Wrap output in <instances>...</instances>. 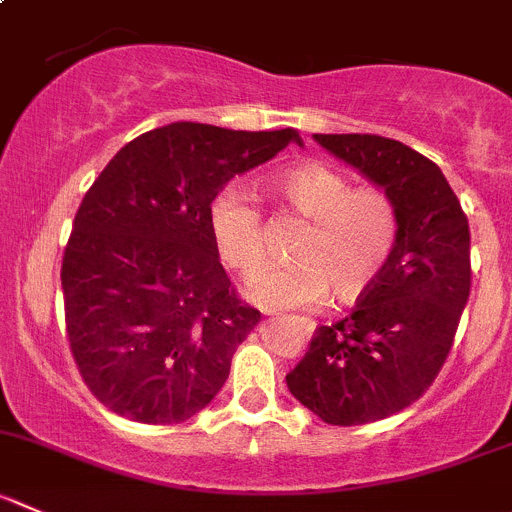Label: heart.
I'll return each instance as SVG.
<instances>
[{"mask_svg":"<svg viewBox=\"0 0 512 512\" xmlns=\"http://www.w3.org/2000/svg\"><path fill=\"white\" fill-rule=\"evenodd\" d=\"M287 205L307 220L292 245L297 260L267 265L245 292L267 310L320 305L330 287L337 300L365 295L388 267L400 235L398 207L377 187H355L335 167L302 162L275 177ZM210 232L222 260L252 272L265 260V220L245 182H230L210 205Z\"/></svg>","mask_w":512,"mask_h":512,"instance_id":"1","label":"heart"}]
</instances>
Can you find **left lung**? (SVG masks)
<instances>
[{"mask_svg": "<svg viewBox=\"0 0 512 512\" xmlns=\"http://www.w3.org/2000/svg\"><path fill=\"white\" fill-rule=\"evenodd\" d=\"M390 195L400 235L350 317L320 325L287 388L327 425H365L413 405L453 347L470 295L468 217L435 162L377 135H315Z\"/></svg>", "mask_w": 512, "mask_h": 512, "instance_id": "8db88e82", "label": "left lung"}]
</instances>
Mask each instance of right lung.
Returning <instances> with one entry per match:
<instances>
[{
    "instance_id": "1",
    "label": "right lung",
    "mask_w": 512,
    "mask_h": 512,
    "mask_svg": "<svg viewBox=\"0 0 512 512\" xmlns=\"http://www.w3.org/2000/svg\"><path fill=\"white\" fill-rule=\"evenodd\" d=\"M295 130L175 122L127 142L92 182L64 247L67 340L112 413L185 423L225 385L260 310L237 297L210 232L235 175L272 160Z\"/></svg>"
}]
</instances>
